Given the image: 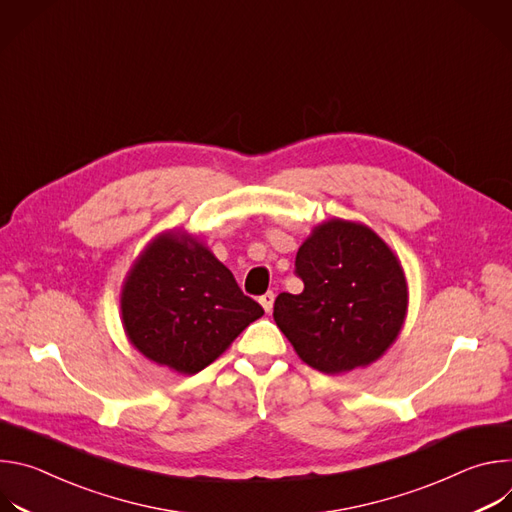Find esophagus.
Listing matches in <instances>:
<instances>
[{
    "mask_svg": "<svg viewBox=\"0 0 512 512\" xmlns=\"http://www.w3.org/2000/svg\"><path fill=\"white\" fill-rule=\"evenodd\" d=\"M273 302H275V296H273V291H267L265 296H261L259 298V304L263 306V310L269 314L271 310H273Z\"/></svg>",
    "mask_w": 512,
    "mask_h": 512,
    "instance_id": "1",
    "label": "esophagus"
}]
</instances>
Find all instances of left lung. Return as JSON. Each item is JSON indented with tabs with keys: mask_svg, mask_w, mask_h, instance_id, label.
Masks as SVG:
<instances>
[{
	"mask_svg": "<svg viewBox=\"0 0 512 512\" xmlns=\"http://www.w3.org/2000/svg\"><path fill=\"white\" fill-rule=\"evenodd\" d=\"M296 273L304 291L279 294L273 320L308 367L344 375L395 344L407 316V277L371 227L322 221L296 255Z\"/></svg>",
	"mask_w": 512,
	"mask_h": 512,
	"instance_id": "obj_1",
	"label": "left lung"
}]
</instances>
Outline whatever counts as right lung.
Listing matches in <instances>:
<instances>
[{
	"instance_id": "right-lung-1",
	"label": "right lung",
	"mask_w": 512,
	"mask_h": 512,
	"mask_svg": "<svg viewBox=\"0 0 512 512\" xmlns=\"http://www.w3.org/2000/svg\"><path fill=\"white\" fill-rule=\"evenodd\" d=\"M263 308L233 273L184 229L148 243L121 287V324L129 344L178 375H196L221 356Z\"/></svg>"
}]
</instances>
